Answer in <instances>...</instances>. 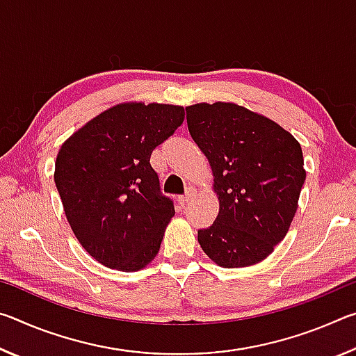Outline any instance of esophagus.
Segmentation results:
<instances>
[{
  "instance_id": "1",
  "label": "esophagus",
  "mask_w": 356,
  "mask_h": 356,
  "mask_svg": "<svg viewBox=\"0 0 356 356\" xmlns=\"http://www.w3.org/2000/svg\"><path fill=\"white\" fill-rule=\"evenodd\" d=\"M193 196H195V190H193V188H188V190H186L185 195H180V196L177 197V200H179V202H180V204H185V202L188 201L190 197H193Z\"/></svg>"
}]
</instances>
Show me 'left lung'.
I'll return each mask as SVG.
<instances>
[{
	"mask_svg": "<svg viewBox=\"0 0 356 356\" xmlns=\"http://www.w3.org/2000/svg\"><path fill=\"white\" fill-rule=\"evenodd\" d=\"M185 111L220 200L218 216L197 231V242L225 268L264 261L297 212L306 179L301 146L273 120L236 104H197Z\"/></svg>",
	"mask_w": 356,
	"mask_h": 356,
	"instance_id": "obj_1",
	"label": "left lung"
}]
</instances>
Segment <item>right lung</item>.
<instances>
[{"label": "right lung", "instance_id": "add662e5", "mask_svg": "<svg viewBox=\"0 0 356 356\" xmlns=\"http://www.w3.org/2000/svg\"><path fill=\"white\" fill-rule=\"evenodd\" d=\"M182 106L122 104L59 149L55 182L81 246L105 267L136 272L160 250L174 215L150 166L152 150L184 122Z\"/></svg>", "mask_w": 356, "mask_h": 356}]
</instances>
